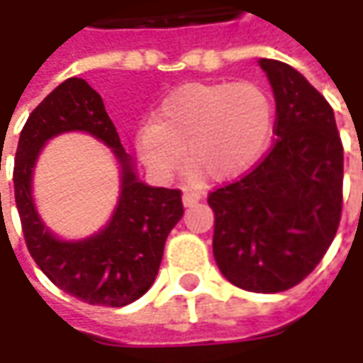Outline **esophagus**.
I'll use <instances>...</instances> for the list:
<instances>
[{
  "label": "esophagus",
  "instance_id": "esophagus-1",
  "mask_svg": "<svg viewBox=\"0 0 363 363\" xmlns=\"http://www.w3.org/2000/svg\"><path fill=\"white\" fill-rule=\"evenodd\" d=\"M200 194L198 191H194V189H184V196H182V202H184V206L186 208H189V206H194L196 202H200Z\"/></svg>",
  "mask_w": 363,
  "mask_h": 363
}]
</instances>
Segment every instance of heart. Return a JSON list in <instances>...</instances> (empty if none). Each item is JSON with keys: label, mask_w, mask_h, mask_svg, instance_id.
<instances>
[{"label": "heart", "mask_w": 363, "mask_h": 363, "mask_svg": "<svg viewBox=\"0 0 363 363\" xmlns=\"http://www.w3.org/2000/svg\"><path fill=\"white\" fill-rule=\"evenodd\" d=\"M272 125L271 94L257 82H191L161 101L135 135V151L157 179L174 177L186 149L191 169L230 179L257 163Z\"/></svg>", "instance_id": "1"}]
</instances>
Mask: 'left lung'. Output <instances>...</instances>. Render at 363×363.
Wrapping results in <instances>:
<instances>
[{
	"label": "left lung",
	"instance_id": "8db88e82",
	"mask_svg": "<svg viewBox=\"0 0 363 363\" xmlns=\"http://www.w3.org/2000/svg\"><path fill=\"white\" fill-rule=\"evenodd\" d=\"M277 103L269 155L218 188L214 258L232 285L279 293L301 283L333 242L342 218L343 147L329 103L293 66L260 58Z\"/></svg>",
	"mask_w": 363,
	"mask_h": 363
}]
</instances>
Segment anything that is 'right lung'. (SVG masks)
Listing matches in <instances>:
<instances>
[{
  "mask_svg": "<svg viewBox=\"0 0 363 363\" xmlns=\"http://www.w3.org/2000/svg\"><path fill=\"white\" fill-rule=\"evenodd\" d=\"M72 130L89 132L105 143L121 169L113 216L101 231L80 241H66L49 230L37 214L31 188L43 145ZM13 189L35 264L64 293L89 305L125 307L145 295L160 271L167 234L184 216L182 191L153 188L139 179L101 94L77 77L58 84L26 121L16 151Z\"/></svg>",
  "mask_w": 363,
  "mask_h": 363,
  "instance_id": "add662e5",
  "label": "right lung"
}]
</instances>
